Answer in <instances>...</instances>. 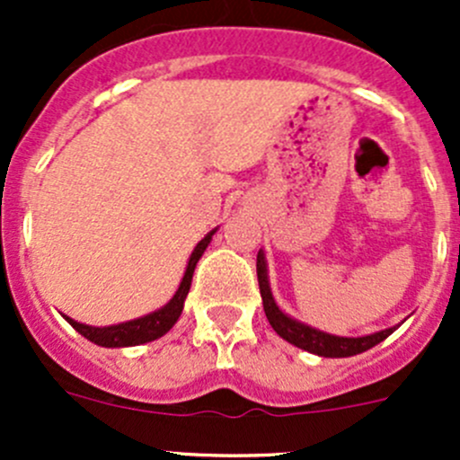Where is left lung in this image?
<instances>
[{
  "label": "left lung",
  "instance_id": "1",
  "mask_svg": "<svg viewBox=\"0 0 460 460\" xmlns=\"http://www.w3.org/2000/svg\"><path fill=\"white\" fill-rule=\"evenodd\" d=\"M258 285H260V296H262V307L267 314L269 324L273 327V332L280 338H285L287 342H291L294 347L309 351V354L323 356V358H349V356L363 354V351L372 349L374 345L383 342L385 338L392 336L396 327L383 329V332L369 333V336H336V333L320 332V329L312 327V324H305L300 320L291 318L289 314L282 312L278 307L276 298L271 294V285H269V269H267V258L264 252H258Z\"/></svg>",
  "mask_w": 460,
  "mask_h": 460
}]
</instances>
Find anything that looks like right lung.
I'll use <instances>...</instances> for the list:
<instances>
[{
  "instance_id": "1",
  "label": "right lung",
  "mask_w": 460,
  "mask_h": 460,
  "mask_svg": "<svg viewBox=\"0 0 460 460\" xmlns=\"http://www.w3.org/2000/svg\"><path fill=\"white\" fill-rule=\"evenodd\" d=\"M217 231V226L213 231H208L207 235L196 244L193 249L191 258H189L187 269H184V276L180 280L178 291L173 294V298L164 305V307L155 309V312L146 314V316H140L136 320H127V323H118V324H109V327H93V324H84L77 323V320L66 318V323L71 324L75 332H80L82 336L88 338L91 342L100 347H136V345H144V342L157 341V338L164 336L175 323H178L180 314L184 309V300H187L189 289H191V280H193V271H196L198 260L202 258V253L207 252L208 243H211L213 234Z\"/></svg>"
}]
</instances>
